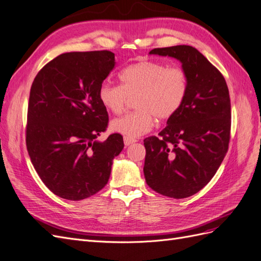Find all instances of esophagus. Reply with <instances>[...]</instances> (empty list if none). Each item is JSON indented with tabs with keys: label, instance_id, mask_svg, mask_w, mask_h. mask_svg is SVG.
I'll return each mask as SVG.
<instances>
[{
	"label": "esophagus",
	"instance_id": "1",
	"mask_svg": "<svg viewBox=\"0 0 261 261\" xmlns=\"http://www.w3.org/2000/svg\"><path fill=\"white\" fill-rule=\"evenodd\" d=\"M134 143H136V139L128 138V137H124V144H125V146H129V145H132V144H134Z\"/></svg>",
	"mask_w": 261,
	"mask_h": 261
}]
</instances>
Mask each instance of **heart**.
<instances>
[{
	"mask_svg": "<svg viewBox=\"0 0 261 261\" xmlns=\"http://www.w3.org/2000/svg\"><path fill=\"white\" fill-rule=\"evenodd\" d=\"M121 86L102 83L98 98L108 111L120 114L128 97H135L137 109L111 122V129L125 137L137 138L151 130L155 117L167 121L183 106L188 80L184 69L168 66L162 62L140 60L126 66L118 75Z\"/></svg>",
	"mask_w": 261,
	"mask_h": 261,
	"instance_id": "obj_1",
	"label": "heart"
}]
</instances>
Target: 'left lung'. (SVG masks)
Wrapping results in <instances>:
<instances>
[{"label":"left lung","mask_w":261,"mask_h":261,"mask_svg":"<svg viewBox=\"0 0 261 261\" xmlns=\"http://www.w3.org/2000/svg\"><path fill=\"white\" fill-rule=\"evenodd\" d=\"M149 54L178 60L188 89L183 106L169 118L160 137L144 140L145 178L156 193L186 198L209 183L227 152L230 94L222 74L191 45L158 48Z\"/></svg>","instance_id":"obj_1"}]
</instances>
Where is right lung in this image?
I'll return each instance as SVG.
<instances>
[{
  "mask_svg": "<svg viewBox=\"0 0 261 261\" xmlns=\"http://www.w3.org/2000/svg\"><path fill=\"white\" fill-rule=\"evenodd\" d=\"M115 65L111 51L63 53L44 65L31 85L26 145L44 185L67 200H82L103 188L113 159L124 148L108 127L100 85Z\"/></svg>",
  "mask_w": 261,
  "mask_h": 261,
  "instance_id": "1",
  "label": "right lung"
}]
</instances>
